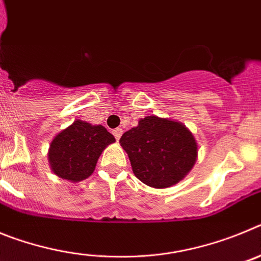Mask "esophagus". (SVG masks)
I'll use <instances>...</instances> for the list:
<instances>
[{"mask_svg":"<svg viewBox=\"0 0 261 261\" xmlns=\"http://www.w3.org/2000/svg\"><path fill=\"white\" fill-rule=\"evenodd\" d=\"M112 133H114L115 138H116L117 141H119L120 137H121V135H123V129H121V128H116V129H114V130H112Z\"/></svg>","mask_w":261,"mask_h":261,"instance_id":"34e87169","label":"esophagus"}]
</instances>
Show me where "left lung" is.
<instances>
[{"label":"left lung","instance_id":"obj_1","mask_svg":"<svg viewBox=\"0 0 261 261\" xmlns=\"http://www.w3.org/2000/svg\"><path fill=\"white\" fill-rule=\"evenodd\" d=\"M137 179L153 188L183 180L197 159L192 133L179 121L146 116L120 138Z\"/></svg>","mask_w":261,"mask_h":261}]
</instances>
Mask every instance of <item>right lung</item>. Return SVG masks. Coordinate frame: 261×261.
Returning <instances> with one entry per match:
<instances>
[{"mask_svg": "<svg viewBox=\"0 0 261 261\" xmlns=\"http://www.w3.org/2000/svg\"><path fill=\"white\" fill-rule=\"evenodd\" d=\"M115 137L103 125H93L82 120L65 128L53 138L48 150L52 171L61 179L85 180L95 170L98 158Z\"/></svg>", "mask_w": 261, "mask_h": 261, "instance_id": "add662e5", "label": "right lung"}]
</instances>
